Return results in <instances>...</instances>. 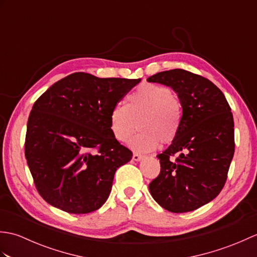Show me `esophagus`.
<instances>
[{
	"label": "esophagus",
	"instance_id": "obj_1",
	"mask_svg": "<svg viewBox=\"0 0 257 257\" xmlns=\"http://www.w3.org/2000/svg\"><path fill=\"white\" fill-rule=\"evenodd\" d=\"M143 158H144V156H143V155L136 154V152H135V154L133 155V159H134L135 161H140L141 159H143Z\"/></svg>",
	"mask_w": 257,
	"mask_h": 257
}]
</instances>
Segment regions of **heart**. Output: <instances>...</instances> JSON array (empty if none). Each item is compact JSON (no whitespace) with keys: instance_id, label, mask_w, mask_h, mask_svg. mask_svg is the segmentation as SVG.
<instances>
[{"instance_id":"obj_1","label":"heart","mask_w":257,"mask_h":257,"mask_svg":"<svg viewBox=\"0 0 257 257\" xmlns=\"http://www.w3.org/2000/svg\"><path fill=\"white\" fill-rule=\"evenodd\" d=\"M182 120V106L179 97L166 86L145 84L127 96V103L114 105L109 116L110 130L118 141H130L135 150L149 152L159 143H172Z\"/></svg>"}]
</instances>
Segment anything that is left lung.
I'll return each mask as SVG.
<instances>
[{"label":"left lung","mask_w":257,"mask_h":257,"mask_svg":"<svg viewBox=\"0 0 257 257\" xmlns=\"http://www.w3.org/2000/svg\"><path fill=\"white\" fill-rule=\"evenodd\" d=\"M147 80L171 87L182 106L177 137L157 156L161 170L150 193L170 212L196 210L215 199L227 179L235 147L231 107L212 81L188 70H166Z\"/></svg>","instance_id":"left-lung-1"}]
</instances>
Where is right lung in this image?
Here are the masks:
<instances>
[{
  "label": "right lung",
  "mask_w": 257,
  "mask_h": 257,
  "mask_svg": "<svg viewBox=\"0 0 257 257\" xmlns=\"http://www.w3.org/2000/svg\"><path fill=\"white\" fill-rule=\"evenodd\" d=\"M140 80L74 73L35 101L27 120L25 158L47 203L85 214L107 201L114 172L133 158L113 137L109 116Z\"/></svg>",
  "instance_id": "obj_1"
}]
</instances>
